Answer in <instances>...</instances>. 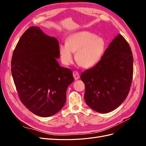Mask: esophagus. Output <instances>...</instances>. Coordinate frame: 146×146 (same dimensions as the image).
<instances>
[{"instance_id": "1", "label": "esophagus", "mask_w": 146, "mask_h": 146, "mask_svg": "<svg viewBox=\"0 0 146 146\" xmlns=\"http://www.w3.org/2000/svg\"><path fill=\"white\" fill-rule=\"evenodd\" d=\"M73 76L74 78L76 80H78V79L80 78V75H79L78 72H77V71H74L73 72Z\"/></svg>"}]
</instances>
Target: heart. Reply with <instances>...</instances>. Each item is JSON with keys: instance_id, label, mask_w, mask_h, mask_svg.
<instances>
[{"instance_id": "heart-1", "label": "heart", "mask_w": 146, "mask_h": 146, "mask_svg": "<svg viewBox=\"0 0 146 146\" xmlns=\"http://www.w3.org/2000/svg\"><path fill=\"white\" fill-rule=\"evenodd\" d=\"M106 50L105 39L88 31H80L70 35L66 43L60 46V58L65 65L71 64L73 52L82 67L90 68L99 63Z\"/></svg>"}]
</instances>
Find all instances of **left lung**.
Returning <instances> with one entry per match:
<instances>
[{"label":"left lung","instance_id":"1","mask_svg":"<svg viewBox=\"0 0 146 146\" xmlns=\"http://www.w3.org/2000/svg\"><path fill=\"white\" fill-rule=\"evenodd\" d=\"M133 73V58L129 43L119 34L99 63L83 72L86 104L94 111L107 113L120 106L129 94Z\"/></svg>","mask_w":146,"mask_h":146}]
</instances>
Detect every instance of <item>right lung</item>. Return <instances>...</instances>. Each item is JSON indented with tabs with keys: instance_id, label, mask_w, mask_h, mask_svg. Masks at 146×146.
I'll return each mask as SVG.
<instances>
[{
	"instance_id": "obj_1",
	"label": "right lung",
	"mask_w": 146,
	"mask_h": 146,
	"mask_svg": "<svg viewBox=\"0 0 146 146\" xmlns=\"http://www.w3.org/2000/svg\"><path fill=\"white\" fill-rule=\"evenodd\" d=\"M58 41L30 27L19 39L11 58V74L21 101L31 112L47 117L66 102V91L74 78L60 66Z\"/></svg>"
}]
</instances>
